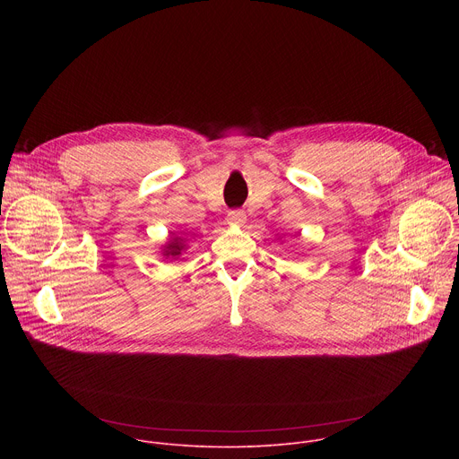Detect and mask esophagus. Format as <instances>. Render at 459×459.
Returning a JSON list of instances; mask_svg holds the SVG:
<instances>
[{"label":"esophagus","mask_w":459,"mask_h":459,"mask_svg":"<svg viewBox=\"0 0 459 459\" xmlns=\"http://www.w3.org/2000/svg\"><path fill=\"white\" fill-rule=\"evenodd\" d=\"M227 221L230 223V225H243L245 223V212L243 211H230L229 214H227Z\"/></svg>","instance_id":"esophagus-1"}]
</instances>
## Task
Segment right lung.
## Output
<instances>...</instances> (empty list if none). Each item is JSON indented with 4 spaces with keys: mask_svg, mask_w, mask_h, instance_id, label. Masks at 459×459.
Listing matches in <instances>:
<instances>
[{
    "mask_svg": "<svg viewBox=\"0 0 459 459\" xmlns=\"http://www.w3.org/2000/svg\"><path fill=\"white\" fill-rule=\"evenodd\" d=\"M185 248V245H183V239L181 238H172V241L165 247V255H179L181 254V250Z\"/></svg>",
    "mask_w": 459,
    "mask_h": 459,
    "instance_id": "1",
    "label": "right lung"
}]
</instances>
